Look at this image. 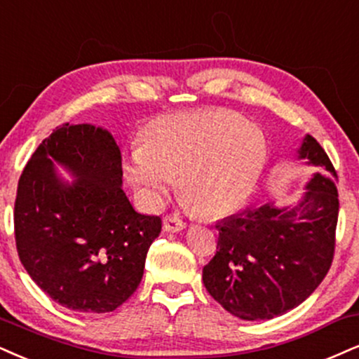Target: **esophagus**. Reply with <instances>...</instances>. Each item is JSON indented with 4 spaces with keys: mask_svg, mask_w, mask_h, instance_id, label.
Here are the masks:
<instances>
[{
    "mask_svg": "<svg viewBox=\"0 0 359 359\" xmlns=\"http://www.w3.org/2000/svg\"><path fill=\"white\" fill-rule=\"evenodd\" d=\"M163 226H165L166 231L178 233V231H183V229L187 228V223H184V221L181 219L178 215H170V216H166V218H165V223H163Z\"/></svg>",
    "mask_w": 359,
    "mask_h": 359,
    "instance_id": "esophagus-1",
    "label": "esophagus"
}]
</instances>
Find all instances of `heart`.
I'll list each match as a JSON object with an SVG mask.
<instances>
[{"mask_svg":"<svg viewBox=\"0 0 359 359\" xmlns=\"http://www.w3.org/2000/svg\"><path fill=\"white\" fill-rule=\"evenodd\" d=\"M268 154L266 136L241 114L201 109L153 119L123 168L149 206L165 201L178 176L189 206L206 216H224L250 200Z\"/></svg>","mask_w":359,"mask_h":359,"instance_id":"1","label":"heart"}]
</instances>
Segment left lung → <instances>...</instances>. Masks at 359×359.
Wrapping results in <instances>:
<instances>
[{"label":"left lung","instance_id":"8db88e82","mask_svg":"<svg viewBox=\"0 0 359 359\" xmlns=\"http://www.w3.org/2000/svg\"><path fill=\"white\" fill-rule=\"evenodd\" d=\"M296 158L316 168L296 205L269 201L216 223L218 250L203 268V283L240 320H271L299 306L333 261L339 210L334 168L309 135Z\"/></svg>","mask_w":359,"mask_h":359}]
</instances>
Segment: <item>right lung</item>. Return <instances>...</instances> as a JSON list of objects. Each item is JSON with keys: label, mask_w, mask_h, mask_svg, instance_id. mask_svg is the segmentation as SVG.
<instances>
[{"label": "right lung", "mask_w": 359, "mask_h": 359, "mask_svg": "<svg viewBox=\"0 0 359 359\" xmlns=\"http://www.w3.org/2000/svg\"><path fill=\"white\" fill-rule=\"evenodd\" d=\"M121 187L119 146L90 123L56 128L25 166L15 203L18 255L61 306L109 313L140 286L161 218L135 211Z\"/></svg>", "instance_id": "obj_1"}]
</instances>
